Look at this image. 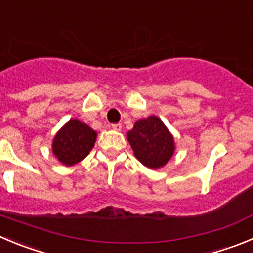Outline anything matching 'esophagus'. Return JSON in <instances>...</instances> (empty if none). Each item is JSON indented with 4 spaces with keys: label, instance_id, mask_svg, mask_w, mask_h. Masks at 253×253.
I'll use <instances>...</instances> for the list:
<instances>
[{
    "label": "esophagus",
    "instance_id": "34e87169",
    "mask_svg": "<svg viewBox=\"0 0 253 253\" xmlns=\"http://www.w3.org/2000/svg\"><path fill=\"white\" fill-rule=\"evenodd\" d=\"M111 127H112V128L115 129V131H121L122 125L120 124V122H117V124H112V125H111Z\"/></svg>",
    "mask_w": 253,
    "mask_h": 253
}]
</instances>
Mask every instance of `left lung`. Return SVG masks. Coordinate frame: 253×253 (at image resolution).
I'll list each match as a JSON object with an SVG mask.
<instances>
[{"mask_svg":"<svg viewBox=\"0 0 253 253\" xmlns=\"http://www.w3.org/2000/svg\"><path fill=\"white\" fill-rule=\"evenodd\" d=\"M127 138L138 161L150 169L165 166L173 155V137L156 116L136 122Z\"/></svg>","mask_w":253,"mask_h":253,"instance_id":"8db88e82","label":"left lung"}]
</instances>
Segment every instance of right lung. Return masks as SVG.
Segmentation results:
<instances>
[{
    "label": "right lung",
    "instance_id": "obj_1",
    "mask_svg": "<svg viewBox=\"0 0 253 253\" xmlns=\"http://www.w3.org/2000/svg\"><path fill=\"white\" fill-rule=\"evenodd\" d=\"M96 132L79 120H70L56 134L52 150L63 165L72 166L84 160L96 142Z\"/></svg>",
    "mask_w": 253,
    "mask_h": 253
}]
</instances>
